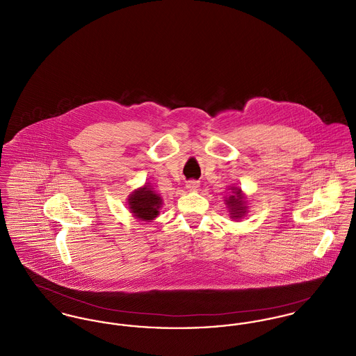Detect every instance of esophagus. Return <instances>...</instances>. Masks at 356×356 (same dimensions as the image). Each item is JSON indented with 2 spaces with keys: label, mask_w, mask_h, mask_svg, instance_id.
Listing matches in <instances>:
<instances>
[{
  "label": "esophagus",
  "mask_w": 356,
  "mask_h": 356,
  "mask_svg": "<svg viewBox=\"0 0 356 356\" xmlns=\"http://www.w3.org/2000/svg\"><path fill=\"white\" fill-rule=\"evenodd\" d=\"M199 181H196V180H190V181H187V190L188 191H196V190H199Z\"/></svg>",
  "instance_id": "esophagus-1"
}]
</instances>
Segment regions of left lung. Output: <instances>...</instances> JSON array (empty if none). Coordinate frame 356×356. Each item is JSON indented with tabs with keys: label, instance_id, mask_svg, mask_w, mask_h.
I'll return each mask as SVG.
<instances>
[{
	"label": "left lung",
	"instance_id": "obj_1",
	"mask_svg": "<svg viewBox=\"0 0 356 356\" xmlns=\"http://www.w3.org/2000/svg\"><path fill=\"white\" fill-rule=\"evenodd\" d=\"M233 193L226 197V204L229 207V213H230V217L233 219L243 218L246 214V204H245V196L243 195L241 188H237V187H233Z\"/></svg>",
	"mask_w": 356,
	"mask_h": 356
}]
</instances>
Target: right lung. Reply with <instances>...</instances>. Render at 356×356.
Returning <instances> with one entry per match:
<instances>
[{"label":"right lung","instance_id":"obj_1","mask_svg":"<svg viewBox=\"0 0 356 356\" xmlns=\"http://www.w3.org/2000/svg\"><path fill=\"white\" fill-rule=\"evenodd\" d=\"M163 199L150 186H143L129 196V209L139 220L150 222L160 214Z\"/></svg>","mask_w":356,"mask_h":356}]
</instances>
